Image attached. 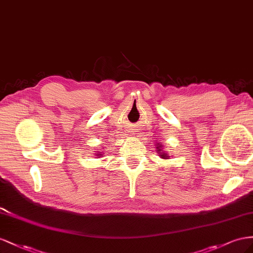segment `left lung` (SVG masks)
I'll return each mask as SVG.
<instances>
[{"label":"left lung","mask_w":253,"mask_h":253,"mask_svg":"<svg viewBox=\"0 0 253 253\" xmlns=\"http://www.w3.org/2000/svg\"><path fill=\"white\" fill-rule=\"evenodd\" d=\"M156 148H157V153L159 154L158 156H160L161 159H164V160H168V159H169V156L168 155L169 153H167V151L163 150L164 147H163V144L161 142L157 144Z\"/></svg>","instance_id":"obj_1"}]
</instances>
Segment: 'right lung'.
<instances>
[{
	"mask_svg": "<svg viewBox=\"0 0 253 253\" xmlns=\"http://www.w3.org/2000/svg\"><path fill=\"white\" fill-rule=\"evenodd\" d=\"M104 156V154L102 153V151H96L95 153V158H102Z\"/></svg>",
	"mask_w": 253,
	"mask_h": 253,
	"instance_id": "add662e5",
	"label": "right lung"
}]
</instances>
